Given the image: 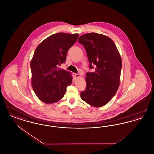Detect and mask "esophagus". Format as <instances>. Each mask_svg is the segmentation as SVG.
Instances as JSON below:
<instances>
[{
    "instance_id": "obj_1",
    "label": "esophagus",
    "mask_w": 154,
    "mask_h": 154,
    "mask_svg": "<svg viewBox=\"0 0 154 154\" xmlns=\"http://www.w3.org/2000/svg\"><path fill=\"white\" fill-rule=\"evenodd\" d=\"M74 76H75V79H78V78H79V77H80L81 74H79V73L75 74V75H74Z\"/></svg>"
}]
</instances>
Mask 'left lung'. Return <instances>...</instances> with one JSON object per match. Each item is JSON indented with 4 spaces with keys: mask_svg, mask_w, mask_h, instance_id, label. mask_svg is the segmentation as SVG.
Wrapping results in <instances>:
<instances>
[{
    "mask_svg": "<svg viewBox=\"0 0 154 154\" xmlns=\"http://www.w3.org/2000/svg\"><path fill=\"white\" fill-rule=\"evenodd\" d=\"M79 42L84 45L94 72L87 73L86 89L81 99L91 106L100 107L110 102L119 86L122 59L114 42L107 36L89 33L81 36Z\"/></svg>",
    "mask_w": 154,
    "mask_h": 154,
    "instance_id": "obj_1",
    "label": "left lung"
}]
</instances>
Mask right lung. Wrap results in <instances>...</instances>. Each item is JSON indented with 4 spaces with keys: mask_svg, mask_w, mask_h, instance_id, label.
Returning <instances> with one entry per match:
<instances>
[{
    "mask_svg": "<svg viewBox=\"0 0 154 154\" xmlns=\"http://www.w3.org/2000/svg\"><path fill=\"white\" fill-rule=\"evenodd\" d=\"M79 35L58 33L48 37L37 47L30 62L32 85L43 102H57L65 95L72 83L71 73L59 68L66 60L69 48Z\"/></svg>",
    "mask_w": 154,
    "mask_h": 154,
    "instance_id": "add662e5",
    "label": "right lung"
}]
</instances>
